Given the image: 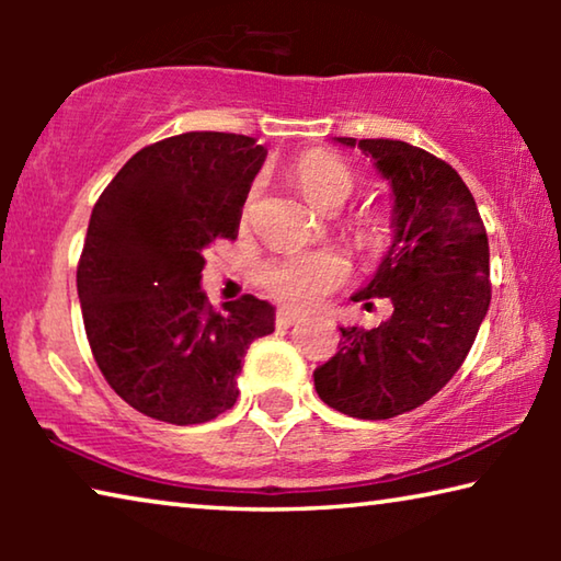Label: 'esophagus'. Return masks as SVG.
<instances>
[{"label":"esophagus","instance_id":"obj_1","mask_svg":"<svg viewBox=\"0 0 561 561\" xmlns=\"http://www.w3.org/2000/svg\"><path fill=\"white\" fill-rule=\"evenodd\" d=\"M299 321H304V314H297V311H289V309L277 311V327L282 329H289L294 324H299Z\"/></svg>","mask_w":561,"mask_h":561}]
</instances>
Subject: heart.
Listing matches in <instances>:
<instances>
[{
  "label": "heart",
  "mask_w": 561,
  "mask_h": 561,
  "mask_svg": "<svg viewBox=\"0 0 561 561\" xmlns=\"http://www.w3.org/2000/svg\"><path fill=\"white\" fill-rule=\"evenodd\" d=\"M294 183L301 195L319 207V210H336L344 205L354 187V173L334 153L311 150L301 156L291 168ZM254 193L247 201L244 215L250 210ZM348 277V262L336 252H301L289 257L274 260L262 267V284L272 297L289 304V307H311L324 294L336 289Z\"/></svg>",
  "instance_id": "1"
}]
</instances>
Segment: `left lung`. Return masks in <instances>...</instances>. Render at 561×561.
Here are the masks:
<instances>
[{"instance_id":"left-lung-1","label":"left lung","mask_w":561,"mask_h":561,"mask_svg":"<svg viewBox=\"0 0 561 561\" xmlns=\"http://www.w3.org/2000/svg\"><path fill=\"white\" fill-rule=\"evenodd\" d=\"M374 158L393 195V244L354 301L388 297L376 329L341 327L314 371L321 401L360 421L423 405L462 366L490 307V247L474 197L445 160L403 140L334 138Z\"/></svg>"}]
</instances>
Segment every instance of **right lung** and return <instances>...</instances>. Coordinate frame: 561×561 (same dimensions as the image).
I'll return each mask as SVG.
<instances>
[{"mask_svg": "<svg viewBox=\"0 0 561 561\" xmlns=\"http://www.w3.org/2000/svg\"><path fill=\"white\" fill-rule=\"evenodd\" d=\"M267 150L250 136L193 130L138 150L93 205L76 270L83 327L103 378L156 421L195 425L234 405L274 307L252 294L215 311L205 252L234 240Z\"/></svg>", "mask_w": 561, "mask_h": 561, "instance_id": "1", "label": "right lung"}]
</instances>
